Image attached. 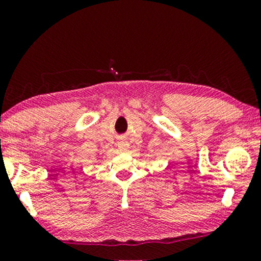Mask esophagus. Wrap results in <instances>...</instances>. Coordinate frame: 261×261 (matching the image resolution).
Instances as JSON below:
<instances>
[{
    "mask_svg": "<svg viewBox=\"0 0 261 261\" xmlns=\"http://www.w3.org/2000/svg\"><path fill=\"white\" fill-rule=\"evenodd\" d=\"M117 146H119V148L121 149V151H126V149L128 148V144H127L126 141H123V140L119 141V144H117Z\"/></svg>",
    "mask_w": 261,
    "mask_h": 261,
    "instance_id": "1",
    "label": "esophagus"
}]
</instances>
